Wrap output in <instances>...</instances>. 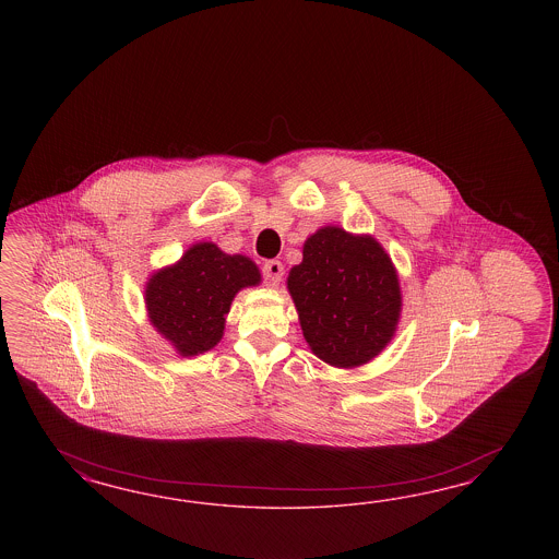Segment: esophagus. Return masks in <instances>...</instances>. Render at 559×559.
Returning a JSON list of instances; mask_svg holds the SVG:
<instances>
[{
  "label": "esophagus",
  "instance_id": "esophagus-1",
  "mask_svg": "<svg viewBox=\"0 0 559 559\" xmlns=\"http://www.w3.org/2000/svg\"><path fill=\"white\" fill-rule=\"evenodd\" d=\"M283 274H285V266H283L278 260H269V262L262 266V276H264V281H266L271 287H276V285L283 281Z\"/></svg>",
  "mask_w": 559,
  "mask_h": 559
}]
</instances>
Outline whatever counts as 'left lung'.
I'll return each instance as SVG.
<instances>
[{"label": "left lung", "instance_id": "8db88e82", "mask_svg": "<svg viewBox=\"0 0 559 559\" xmlns=\"http://www.w3.org/2000/svg\"><path fill=\"white\" fill-rule=\"evenodd\" d=\"M288 290L311 350L334 367L379 355L400 320L402 295L390 255L369 236L323 227L288 272Z\"/></svg>", "mask_w": 559, "mask_h": 559}]
</instances>
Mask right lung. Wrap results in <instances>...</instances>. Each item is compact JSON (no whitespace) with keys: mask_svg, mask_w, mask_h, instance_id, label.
Listing matches in <instances>:
<instances>
[{"mask_svg":"<svg viewBox=\"0 0 559 559\" xmlns=\"http://www.w3.org/2000/svg\"><path fill=\"white\" fill-rule=\"evenodd\" d=\"M260 283L246 255H227L215 243H197L169 269L155 272L145 290L150 320L182 356L211 350L225 328L237 290Z\"/></svg>","mask_w":559,"mask_h":559,"instance_id":"obj_1","label":"right lung"}]
</instances>
